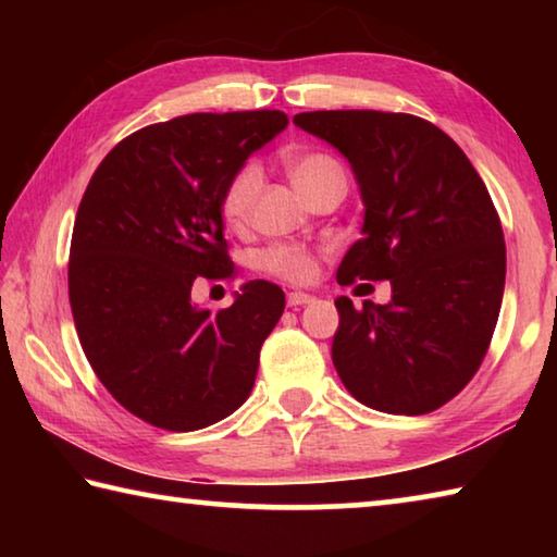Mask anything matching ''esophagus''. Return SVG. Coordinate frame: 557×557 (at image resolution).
I'll return each mask as SVG.
<instances>
[{
  "instance_id": "obj_1",
  "label": "esophagus",
  "mask_w": 557,
  "mask_h": 557,
  "mask_svg": "<svg viewBox=\"0 0 557 557\" xmlns=\"http://www.w3.org/2000/svg\"><path fill=\"white\" fill-rule=\"evenodd\" d=\"M314 301V297L312 295H307V292H289L287 295V307H307V305H312Z\"/></svg>"
}]
</instances>
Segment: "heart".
<instances>
[{"label":"heart","instance_id":"b5f03b06","mask_svg":"<svg viewBox=\"0 0 557 557\" xmlns=\"http://www.w3.org/2000/svg\"><path fill=\"white\" fill-rule=\"evenodd\" d=\"M287 169L289 182L297 191L312 201L322 188L332 184H346V174L342 164L326 152H289L282 159ZM262 174L258 164H243L235 169L221 196V213L228 225H243L250 219L252 203L260 191ZM258 268L272 277L287 282H307L314 275V252L301 248V245H272L258 256Z\"/></svg>","mask_w":557,"mask_h":557}]
</instances>
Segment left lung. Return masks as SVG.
Wrapping results in <instances>:
<instances>
[{
    "mask_svg": "<svg viewBox=\"0 0 557 557\" xmlns=\"http://www.w3.org/2000/svg\"><path fill=\"white\" fill-rule=\"evenodd\" d=\"M297 127L342 152L366 206L338 285L391 280L388 305L338 297L332 361L358 403L425 414L474 379L506 282V245L482 176L432 122L379 110H317Z\"/></svg>",
    "mask_w": 557,
    "mask_h": 557,
    "instance_id": "8db88e82",
    "label": "left lung"
}]
</instances>
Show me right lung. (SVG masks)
Returning <instances> with one entry per match:
<instances>
[{
    "label": "right lung",
    "instance_id": "obj_1",
    "mask_svg": "<svg viewBox=\"0 0 557 557\" xmlns=\"http://www.w3.org/2000/svg\"><path fill=\"white\" fill-rule=\"evenodd\" d=\"M280 110L196 112L110 149L73 225L69 297L86 358L122 408L191 432L248 400L285 292L245 282L228 309L191 301L199 277H233L221 196L235 169L287 127Z\"/></svg>",
    "mask_w": 557,
    "mask_h": 557
}]
</instances>
